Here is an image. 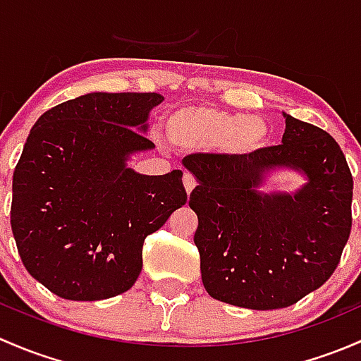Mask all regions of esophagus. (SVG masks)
Returning <instances> with one entry per match:
<instances>
[{
    "label": "esophagus",
    "mask_w": 361,
    "mask_h": 361,
    "mask_svg": "<svg viewBox=\"0 0 361 361\" xmlns=\"http://www.w3.org/2000/svg\"><path fill=\"white\" fill-rule=\"evenodd\" d=\"M182 184H184V188H185V192H191L192 189H195V185H196V179H195V176H192V173H189V172H184V176H182Z\"/></svg>",
    "instance_id": "34e87169"
}]
</instances>
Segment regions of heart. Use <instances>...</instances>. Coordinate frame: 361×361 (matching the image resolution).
<instances>
[{"instance_id": "heart-1", "label": "heart", "mask_w": 361, "mask_h": 361, "mask_svg": "<svg viewBox=\"0 0 361 361\" xmlns=\"http://www.w3.org/2000/svg\"><path fill=\"white\" fill-rule=\"evenodd\" d=\"M166 135L173 146L184 149L217 146L228 154L248 156L267 142L269 126L257 116L247 118L212 106H188L170 114Z\"/></svg>"}]
</instances>
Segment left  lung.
Masks as SVG:
<instances>
[{
    "instance_id": "1",
    "label": "left lung",
    "mask_w": 361,
    "mask_h": 361,
    "mask_svg": "<svg viewBox=\"0 0 361 361\" xmlns=\"http://www.w3.org/2000/svg\"><path fill=\"white\" fill-rule=\"evenodd\" d=\"M280 146L248 156L189 154L198 185L195 245L208 295L248 310H280L322 287L351 233L353 177L332 135L283 113ZM288 166L308 182L293 195L258 191L263 173Z\"/></svg>"
}]
</instances>
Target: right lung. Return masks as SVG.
Instances as JSON below:
<instances>
[{
  "label": "right lung",
  "mask_w": 361,
  "mask_h": 361,
  "mask_svg": "<svg viewBox=\"0 0 361 361\" xmlns=\"http://www.w3.org/2000/svg\"><path fill=\"white\" fill-rule=\"evenodd\" d=\"M161 100L94 92L51 107L31 128L10 224L25 269L55 295L100 300L132 288L146 236L188 202L182 170L142 176L126 166L130 154L154 147L140 132Z\"/></svg>",
  "instance_id": "add662e5"
}]
</instances>
